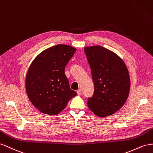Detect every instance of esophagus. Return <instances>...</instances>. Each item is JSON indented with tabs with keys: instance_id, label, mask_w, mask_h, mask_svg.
I'll return each mask as SVG.
<instances>
[{
	"instance_id": "obj_1",
	"label": "esophagus",
	"mask_w": 153,
	"mask_h": 153,
	"mask_svg": "<svg viewBox=\"0 0 153 153\" xmlns=\"http://www.w3.org/2000/svg\"><path fill=\"white\" fill-rule=\"evenodd\" d=\"M77 95H81V94H82V92H81V89L77 90Z\"/></svg>"
}]
</instances>
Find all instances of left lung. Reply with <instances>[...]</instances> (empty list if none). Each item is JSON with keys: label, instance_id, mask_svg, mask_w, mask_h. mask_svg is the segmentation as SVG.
Wrapping results in <instances>:
<instances>
[{"label": "left lung", "instance_id": "8db88e82", "mask_svg": "<svg viewBox=\"0 0 153 153\" xmlns=\"http://www.w3.org/2000/svg\"><path fill=\"white\" fill-rule=\"evenodd\" d=\"M85 52L94 83L92 97L88 98L90 110L98 117L119 110L129 94L130 79L123 60L100 45L87 47Z\"/></svg>", "mask_w": 153, "mask_h": 153}]
</instances>
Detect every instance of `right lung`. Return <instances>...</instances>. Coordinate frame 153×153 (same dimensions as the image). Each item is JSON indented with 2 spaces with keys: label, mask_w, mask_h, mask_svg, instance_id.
<instances>
[{
  "label": "right lung",
  "mask_w": 153,
  "mask_h": 153,
  "mask_svg": "<svg viewBox=\"0 0 153 153\" xmlns=\"http://www.w3.org/2000/svg\"><path fill=\"white\" fill-rule=\"evenodd\" d=\"M76 51L67 45L53 46L42 52L29 67L26 91L30 102L42 113L58 114L77 95L65 74V66Z\"/></svg>",
  "instance_id": "right-lung-1"
}]
</instances>
